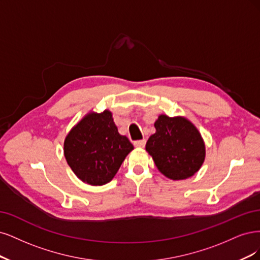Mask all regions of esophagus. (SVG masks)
I'll return each mask as SVG.
<instances>
[{"label": "esophagus", "instance_id": "obj_1", "mask_svg": "<svg viewBox=\"0 0 260 260\" xmlns=\"http://www.w3.org/2000/svg\"><path fill=\"white\" fill-rule=\"evenodd\" d=\"M145 145H146V139H141V140L134 141V146H135V147H140V148H142V147H145Z\"/></svg>", "mask_w": 260, "mask_h": 260}]
</instances>
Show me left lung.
Instances as JSON below:
<instances>
[{
	"label": "left lung",
	"mask_w": 260,
	"mask_h": 260,
	"mask_svg": "<svg viewBox=\"0 0 260 260\" xmlns=\"http://www.w3.org/2000/svg\"><path fill=\"white\" fill-rule=\"evenodd\" d=\"M155 133L149 137L146 150L167 178L181 180L193 176L205 158L201 134L185 118L160 115L154 123Z\"/></svg>",
	"instance_id": "left-lung-1"
}]
</instances>
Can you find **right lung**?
Here are the masks:
<instances>
[{
    "mask_svg": "<svg viewBox=\"0 0 260 260\" xmlns=\"http://www.w3.org/2000/svg\"><path fill=\"white\" fill-rule=\"evenodd\" d=\"M133 149L128 138L119 134L108 110L87 114L70 131L63 145L71 170L93 186L111 181Z\"/></svg>",
    "mask_w": 260,
    "mask_h": 260,
    "instance_id": "1",
    "label": "right lung"
}]
</instances>
